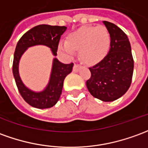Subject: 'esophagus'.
I'll list each match as a JSON object with an SVG mask.
<instances>
[{
    "instance_id": "obj_1",
    "label": "esophagus",
    "mask_w": 148,
    "mask_h": 148,
    "mask_svg": "<svg viewBox=\"0 0 148 148\" xmlns=\"http://www.w3.org/2000/svg\"><path fill=\"white\" fill-rule=\"evenodd\" d=\"M80 68H81V66H80V65H78V64H74V68H73V71H74V72H77V71H79Z\"/></svg>"
}]
</instances>
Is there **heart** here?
I'll use <instances>...</instances> for the list:
<instances>
[{
  "mask_svg": "<svg viewBox=\"0 0 148 148\" xmlns=\"http://www.w3.org/2000/svg\"><path fill=\"white\" fill-rule=\"evenodd\" d=\"M110 35L104 26H87L70 33L66 42H59L58 50L71 58L78 50L79 58L88 65L99 63L106 56L110 47Z\"/></svg>",
  "mask_w": 148,
  "mask_h": 148,
  "instance_id": "b5f03b06",
  "label": "heart"
}]
</instances>
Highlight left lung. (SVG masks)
Listing matches in <instances>:
<instances>
[{
	"label": "left lung",
	"instance_id": "8db88e82",
	"mask_svg": "<svg viewBox=\"0 0 148 148\" xmlns=\"http://www.w3.org/2000/svg\"><path fill=\"white\" fill-rule=\"evenodd\" d=\"M110 35V48L104 58L91 68L86 87L92 96L112 102L124 95L131 86L134 70L132 47L127 36L114 24L103 21Z\"/></svg>",
	"mask_w": 148,
	"mask_h": 148
}]
</instances>
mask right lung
I'll return each mask as SVG.
<instances>
[{
  "label": "right lung",
  "instance_id": "right-lung-1",
  "mask_svg": "<svg viewBox=\"0 0 148 148\" xmlns=\"http://www.w3.org/2000/svg\"><path fill=\"white\" fill-rule=\"evenodd\" d=\"M66 29V26L39 25L27 31L16 44L13 57V77L24 100L35 108H50L58 103L62 94L64 80L67 75L71 73L74 64H64L59 62L57 58H53L48 84L41 91H34L24 84L21 78L19 73L20 60L24 53L29 47L35 45L47 46L50 49L53 55L57 56L61 35Z\"/></svg>",
  "mask_w": 148,
  "mask_h": 148
}]
</instances>
